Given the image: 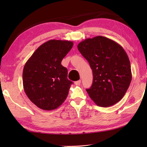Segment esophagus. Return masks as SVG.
Returning a JSON list of instances; mask_svg holds the SVG:
<instances>
[{"instance_id": "1", "label": "esophagus", "mask_w": 147, "mask_h": 147, "mask_svg": "<svg viewBox=\"0 0 147 147\" xmlns=\"http://www.w3.org/2000/svg\"><path fill=\"white\" fill-rule=\"evenodd\" d=\"M80 84H81V80H80L74 82V84H75V85H76V86H79Z\"/></svg>"}]
</instances>
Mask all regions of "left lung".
I'll return each instance as SVG.
<instances>
[{"mask_svg":"<svg viewBox=\"0 0 147 147\" xmlns=\"http://www.w3.org/2000/svg\"><path fill=\"white\" fill-rule=\"evenodd\" d=\"M78 49L93 71V84L87 89L96 105L109 107L120 101L131 80L130 62L120 45L103 36L88 38Z\"/></svg>","mask_w":147,"mask_h":147,"instance_id":"1","label":"left lung"}]
</instances>
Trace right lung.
<instances>
[{"instance_id": "right-lung-1", "label": "right lung", "mask_w": 147, "mask_h": 147, "mask_svg": "<svg viewBox=\"0 0 147 147\" xmlns=\"http://www.w3.org/2000/svg\"><path fill=\"white\" fill-rule=\"evenodd\" d=\"M73 46L70 41L51 39L39 46L24 65V92L40 109L53 110L65 100L73 82L61 62Z\"/></svg>"}]
</instances>
